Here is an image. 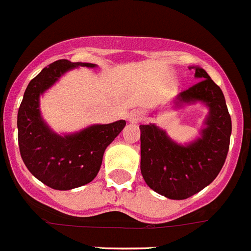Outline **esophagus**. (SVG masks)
Returning a JSON list of instances; mask_svg holds the SVG:
<instances>
[{
	"label": "esophagus",
	"instance_id": "obj_1",
	"mask_svg": "<svg viewBox=\"0 0 251 251\" xmlns=\"http://www.w3.org/2000/svg\"><path fill=\"white\" fill-rule=\"evenodd\" d=\"M128 119L132 123H138V122H141L143 119V113L141 110L130 111L129 114H128Z\"/></svg>",
	"mask_w": 251,
	"mask_h": 251
}]
</instances>
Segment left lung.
Wrapping results in <instances>:
<instances>
[{
    "label": "left lung",
    "mask_w": 251,
    "mask_h": 251,
    "mask_svg": "<svg viewBox=\"0 0 251 251\" xmlns=\"http://www.w3.org/2000/svg\"><path fill=\"white\" fill-rule=\"evenodd\" d=\"M197 82L183 90L177 99L202 100L209 106L202 138L179 146L153 124L141 129V173L151 189L170 199H187L215 180L230 147L231 117L224 93L202 68H194Z\"/></svg>",
    "instance_id": "obj_1"
}]
</instances>
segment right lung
<instances>
[{
	"mask_svg": "<svg viewBox=\"0 0 251 251\" xmlns=\"http://www.w3.org/2000/svg\"><path fill=\"white\" fill-rule=\"evenodd\" d=\"M76 66L95 67L67 59L53 62L30 81L18 113L19 149L24 164L36 179L57 190L74 189L94 180L105 149L126 126V121L96 124L64 137L47 127L39 113L40 94Z\"/></svg>",
	"mask_w": 251,
	"mask_h": 251,
	"instance_id": "add662e5",
	"label": "right lung"
}]
</instances>
